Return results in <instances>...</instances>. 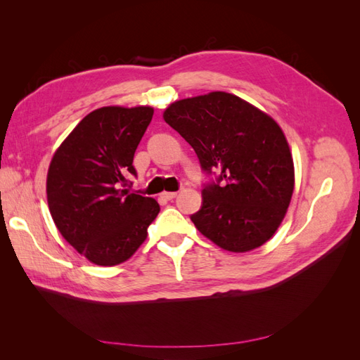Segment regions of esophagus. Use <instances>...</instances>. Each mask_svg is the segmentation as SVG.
Wrapping results in <instances>:
<instances>
[{"label": "esophagus", "mask_w": 360, "mask_h": 360, "mask_svg": "<svg viewBox=\"0 0 360 360\" xmlns=\"http://www.w3.org/2000/svg\"><path fill=\"white\" fill-rule=\"evenodd\" d=\"M177 197V192H162V198L165 200H172Z\"/></svg>", "instance_id": "34e87169"}]
</instances>
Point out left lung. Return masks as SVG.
<instances>
[{"instance_id": "8db88e82", "label": "left lung", "mask_w": 360, "mask_h": 360, "mask_svg": "<svg viewBox=\"0 0 360 360\" xmlns=\"http://www.w3.org/2000/svg\"><path fill=\"white\" fill-rule=\"evenodd\" d=\"M163 120L192 146L204 171H221L217 183L202 189L201 210L191 216L197 230L230 252L270 240L294 191L292 156L281 126L225 91L176 101Z\"/></svg>"}]
</instances>
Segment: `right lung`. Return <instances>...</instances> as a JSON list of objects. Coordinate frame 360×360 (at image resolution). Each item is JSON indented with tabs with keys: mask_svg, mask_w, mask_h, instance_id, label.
I'll use <instances>...</instances> for the list:
<instances>
[{
	"mask_svg": "<svg viewBox=\"0 0 360 360\" xmlns=\"http://www.w3.org/2000/svg\"><path fill=\"white\" fill-rule=\"evenodd\" d=\"M153 112L151 106L94 110L51 159L46 197L53 224L93 264L124 263L144 243L160 210L155 198L126 189Z\"/></svg>",
	"mask_w": 360,
	"mask_h": 360,
	"instance_id": "1",
	"label": "right lung"
}]
</instances>
